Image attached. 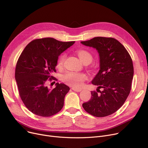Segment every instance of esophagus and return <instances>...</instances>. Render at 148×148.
Wrapping results in <instances>:
<instances>
[{
	"mask_svg": "<svg viewBox=\"0 0 148 148\" xmlns=\"http://www.w3.org/2000/svg\"><path fill=\"white\" fill-rule=\"evenodd\" d=\"M72 90L76 92H80L82 90V89H81V88H75V87H73Z\"/></svg>",
	"mask_w": 148,
	"mask_h": 148,
	"instance_id": "esophagus-1",
	"label": "esophagus"
}]
</instances>
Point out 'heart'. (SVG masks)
Listing matches in <instances>:
<instances>
[{"label": "heart", "mask_w": 148, "mask_h": 148, "mask_svg": "<svg viewBox=\"0 0 148 148\" xmlns=\"http://www.w3.org/2000/svg\"><path fill=\"white\" fill-rule=\"evenodd\" d=\"M76 54L82 62L86 61H88L90 62L92 59V56L91 53L86 50H78L76 51ZM65 54H62L59 57L57 63V66L58 67H62L65 59ZM86 79V75L85 74H78L70 71L67 72L62 76V80L66 83L76 88L81 87L83 84L84 81Z\"/></svg>", "instance_id": "heart-1"}]
</instances>
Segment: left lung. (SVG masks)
Instances as JSON below:
<instances>
[{"label": "left lung", "instance_id": "obj_1", "mask_svg": "<svg viewBox=\"0 0 148 148\" xmlns=\"http://www.w3.org/2000/svg\"><path fill=\"white\" fill-rule=\"evenodd\" d=\"M81 43L95 49L99 57V70L91 81L98 86L97 92L91 91V99L82 107L94 116L111 115L122 106L130 93L134 76L132 58L114 38L96 37Z\"/></svg>", "mask_w": 148, "mask_h": 148}]
</instances>
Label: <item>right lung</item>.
Wrapping results in <instances>:
<instances>
[{
  "mask_svg": "<svg viewBox=\"0 0 148 148\" xmlns=\"http://www.w3.org/2000/svg\"><path fill=\"white\" fill-rule=\"evenodd\" d=\"M75 41L62 42L47 37L34 40L21 54L16 67L15 79L21 99L34 114L50 116L64 105L70 88L57 82L53 89L46 86L47 79L54 78L59 56Z\"/></svg>",
  "mask_w": 148,
  "mask_h": 148,
  "instance_id": "add662e5",
  "label": "right lung"
}]
</instances>
